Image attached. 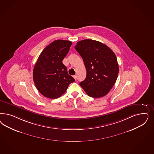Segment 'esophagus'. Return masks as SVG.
<instances>
[{
	"instance_id": "esophagus-1",
	"label": "esophagus",
	"mask_w": 154,
	"mask_h": 154,
	"mask_svg": "<svg viewBox=\"0 0 154 154\" xmlns=\"http://www.w3.org/2000/svg\"><path fill=\"white\" fill-rule=\"evenodd\" d=\"M74 78L76 80V79H77V76H76V75H74Z\"/></svg>"
}]
</instances>
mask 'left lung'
I'll return each mask as SVG.
<instances>
[{"label": "left lung", "mask_w": 154, "mask_h": 154, "mask_svg": "<svg viewBox=\"0 0 154 154\" xmlns=\"http://www.w3.org/2000/svg\"><path fill=\"white\" fill-rule=\"evenodd\" d=\"M75 49L83 58L87 76L80 85L90 97L99 98L108 94L119 75L117 57L108 46L95 40H82Z\"/></svg>", "instance_id": "8db88e82"}]
</instances>
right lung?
I'll use <instances>...</instances> for the list:
<instances>
[{"mask_svg":"<svg viewBox=\"0 0 154 154\" xmlns=\"http://www.w3.org/2000/svg\"><path fill=\"white\" fill-rule=\"evenodd\" d=\"M71 44L67 40H55L43 50L35 64L33 81L37 89L46 97H60L75 82L62 63Z\"/></svg>","mask_w":154,"mask_h":154,"instance_id":"right-lung-1","label":"right lung"}]
</instances>
